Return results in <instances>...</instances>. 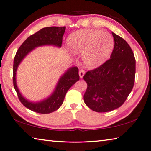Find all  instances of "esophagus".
<instances>
[{"mask_svg": "<svg viewBox=\"0 0 151 151\" xmlns=\"http://www.w3.org/2000/svg\"><path fill=\"white\" fill-rule=\"evenodd\" d=\"M85 74V71L83 69H80V71H79V76H80V78H82Z\"/></svg>", "mask_w": 151, "mask_h": 151, "instance_id": "esophagus-1", "label": "esophagus"}]
</instances>
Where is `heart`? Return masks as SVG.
<instances>
[{
    "mask_svg": "<svg viewBox=\"0 0 151 151\" xmlns=\"http://www.w3.org/2000/svg\"><path fill=\"white\" fill-rule=\"evenodd\" d=\"M67 45L74 54H82V61L87 68L94 69L110 57L114 40L106 32L83 29L70 34L67 39Z\"/></svg>",
    "mask_w": 151,
    "mask_h": 151,
    "instance_id": "heart-1",
    "label": "heart"
}]
</instances>
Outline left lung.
Returning a JSON list of instances; mask_svg holds the SVG:
<instances>
[{
    "mask_svg": "<svg viewBox=\"0 0 151 151\" xmlns=\"http://www.w3.org/2000/svg\"><path fill=\"white\" fill-rule=\"evenodd\" d=\"M115 41L110 59L83 76L88 87L84 103L92 111L109 112L121 106L133 88L136 60L127 42L112 32Z\"/></svg>",
    "mask_w": 151,
    "mask_h": 151,
    "instance_id": "8db88e82",
    "label": "left lung"
}]
</instances>
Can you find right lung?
Returning <instances> with one entry per match:
<instances>
[{"label":"right lung","mask_w":151,"mask_h":151,"mask_svg":"<svg viewBox=\"0 0 151 151\" xmlns=\"http://www.w3.org/2000/svg\"><path fill=\"white\" fill-rule=\"evenodd\" d=\"M65 27H47L28 37L21 45L13 61V86L19 101L25 107L34 112L50 113L57 111L63 103L67 92L80 80L77 67H71L60 77L52 93L47 98L38 102L30 101L23 96L17 85L16 72L23 59L36 48L42 46H53L61 48Z\"/></svg>","instance_id":"obj_1"}]
</instances>
